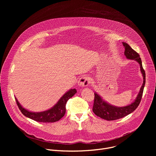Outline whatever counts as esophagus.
<instances>
[{
  "instance_id": "1",
  "label": "esophagus",
  "mask_w": 156,
  "mask_h": 156,
  "mask_svg": "<svg viewBox=\"0 0 156 156\" xmlns=\"http://www.w3.org/2000/svg\"><path fill=\"white\" fill-rule=\"evenodd\" d=\"M90 83V80L87 76H82L81 78H80L78 83V85L81 87L87 86Z\"/></svg>"
}]
</instances>
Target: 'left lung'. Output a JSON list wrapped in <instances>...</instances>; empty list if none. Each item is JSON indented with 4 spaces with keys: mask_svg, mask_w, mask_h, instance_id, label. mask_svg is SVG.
Returning a JSON list of instances; mask_svg holds the SVG:
<instances>
[{
    "mask_svg": "<svg viewBox=\"0 0 156 156\" xmlns=\"http://www.w3.org/2000/svg\"><path fill=\"white\" fill-rule=\"evenodd\" d=\"M122 43L123 46L125 47V50L124 54L126 58L131 60H135L140 63L141 72L143 76V83L136 100L131 104L125 107H119L110 105L103 101L99 95L96 93H94V100L93 107V112L98 117L108 121L115 120L123 118L135 110L141 102L146 82V73L144 70L143 68L141 59L139 54L133 50L127 43L123 42Z\"/></svg>",
    "mask_w": 156,
    "mask_h": 156,
    "instance_id": "obj_1",
    "label": "left lung"
}]
</instances>
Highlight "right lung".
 Returning a JSON list of instances; mask_svg holds the SVG:
<instances>
[{"label":"right lung","mask_w":156,"mask_h":156,"mask_svg":"<svg viewBox=\"0 0 156 156\" xmlns=\"http://www.w3.org/2000/svg\"><path fill=\"white\" fill-rule=\"evenodd\" d=\"M76 93L75 89H71L66 93L58 101V102L51 108L48 110L41 112H32L26 110L18 102L17 99L15 97L17 105L21 113L27 117L33 120L42 123H53L58 121L65 114L66 104L68 100L74 96Z\"/></svg>","instance_id":"add662e5"}]
</instances>
